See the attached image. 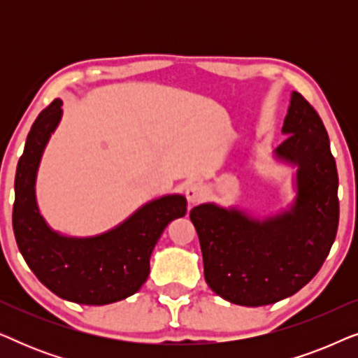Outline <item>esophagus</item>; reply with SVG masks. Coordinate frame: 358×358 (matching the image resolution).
<instances>
[{
	"instance_id": "1",
	"label": "esophagus",
	"mask_w": 358,
	"mask_h": 358,
	"mask_svg": "<svg viewBox=\"0 0 358 358\" xmlns=\"http://www.w3.org/2000/svg\"><path fill=\"white\" fill-rule=\"evenodd\" d=\"M205 195H207V189H205L203 184L200 182H192L187 185V189H185V197H187L189 203H199L200 200L205 199Z\"/></svg>"
}]
</instances>
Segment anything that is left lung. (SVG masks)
Here are the masks:
<instances>
[{"label": "left lung", "instance_id": "1", "mask_svg": "<svg viewBox=\"0 0 358 358\" xmlns=\"http://www.w3.org/2000/svg\"><path fill=\"white\" fill-rule=\"evenodd\" d=\"M282 134L288 136L275 156L298 168L290 208L266 220L215 203L190 210L205 282L234 305L264 306L295 295L316 275L336 239V159L321 117L300 92H292Z\"/></svg>", "mask_w": 358, "mask_h": 358}]
</instances>
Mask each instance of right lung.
<instances>
[{"label":"right lung","mask_w":358,"mask_h":358,"mask_svg":"<svg viewBox=\"0 0 358 358\" xmlns=\"http://www.w3.org/2000/svg\"><path fill=\"white\" fill-rule=\"evenodd\" d=\"M62 119V101L43 109L31 127L14 179L13 229L36 277L63 300L109 305L134 295L150 273L151 252L164 228L187 212L184 195L155 199L119 227L91 238L53 231L38 212L36 178L43 150Z\"/></svg>","instance_id":"1"}]
</instances>
